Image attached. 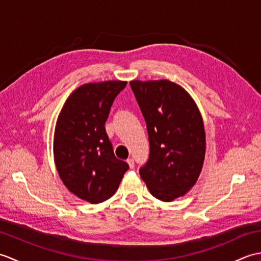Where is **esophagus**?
I'll return each instance as SVG.
<instances>
[{
  "label": "esophagus",
  "instance_id": "obj_1",
  "mask_svg": "<svg viewBox=\"0 0 261 261\" xmlns=\"http://www.w3.org/2000/svg\"><path fill=\"white\" fill-rule=\"evenodd\" d=\"M126 163L129 164V166H130V168H131V169H134V168H135V160H134V159H132V158H129V159L126 160Z\"/></svg>",
  "mask_w": 261,
  "mask_h": 261
}]
</instances>
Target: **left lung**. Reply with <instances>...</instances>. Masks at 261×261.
<instances>
[{"label":"left lung","mask_w":261,"mask_h":261,"mask_svg":"<svg viewBox=\"0 0 261 261\" xmlns=\"http://www.w3.org/2000/svg\"><path fill=\"white\" fill-rule=\"evenodd\" d=\"M130 86L145 118L149 159L139 169L151 195L171 202L195 185L205 157V130L194 99L175 83L132 81Z\"/></svg>","instance_id":"obj_1"}]
</instances>
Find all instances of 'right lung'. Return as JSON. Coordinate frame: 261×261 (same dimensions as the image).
<instances>
[{
    "instance_id": "obj_1",
    "label": "right lung",
    "mask_w": 261,
    "mask_h": 261,
    "mask_svg": "<svg viewBox=\"0 0 261 261\" xmlns=\"http://www.w3.org/2000/svg\"><path fill=\"white\" fill-rule=\"evenodd\" d=\"M126 82L88 83L70 94L60 111L54 136V157L65 186L92 204L114 195L125 171L105 131L111 107Z\"/></svg>"
}]
</instances>
